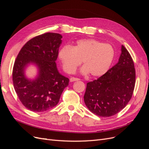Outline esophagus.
I'll return each instance as SVG.
<instances>
[{"instance_id":"34e87169","label":"esophagus","mask_w":149,"mask_h":149,"mask_svg":"<svg viewBox=\"0 0 149 149\" xmlns=\"http://www.w3.org/2000/svg\"><path fill=\"white\" fill-rule=\"evenodd\" d=\"M80 79L77 78H74V77H71L70 78V81L71 82H73V81H79Z\"/></svg>"}]
</instances>
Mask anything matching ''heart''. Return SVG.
Here are the masks:
<instances>
[{
	"label": "heart",
	"mask_w": 149,
	"mask_h": 149,
	"mask_svg": "<svg viewBox=\"0 0 149 149\" xmlns=\"http://www.w3.org/2000/svg\"><path fill=\"white\" fill-rule=\"evenodd\" d=\"M115 52L110 44L94 39H83L73 46H65L58 52V58L66 73L72 74L81 63V73L93 77L104 74L113 61Z\"/></svg>",
	"instance_id": "heart-1"
}]
</instances>
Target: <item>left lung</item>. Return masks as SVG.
Wrapping results in <instances>:
<instances>
[{
  "instance_id": "1",
  "label": "left lung",
  "mask_w": 149,
  "mask_h": 149,
  "mask_svg": "<svg viewBox=\"0 0 149 149\" xmlns=\"http://www.w3.org/2000/svg\"><path fill=\"white\" fill-rule=\"evenodd\" d=\"M136 83L132 58L123 45L119 61L97 79L87 83L86 106L93 114L110 117L118 113L131 99Z\"/></svg>"
}]
</instances>
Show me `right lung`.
Masks as SVG:
<instances>
[{
	"instance_id": "right-lung-1",
	"label": "right lung",
	"mask_w": 149,
	"mask_h": 149,
	"mask_svg": "<svg viewBox=\"0 0 149 149\" xmlns=\"http://www.w3.org/2000/svg\"><path fill=\"white\" fill-rule=\"evenodd\" d=\"M61 38L56 33L38 35L26 42L17 56L12 71L13 87L22 104L31 111L40 112L55 107L68 86L69 79L59 73L55 63ZM30 62L39 69L34 80L24 74V68Z\"/></svg>"
}]
</instances>
